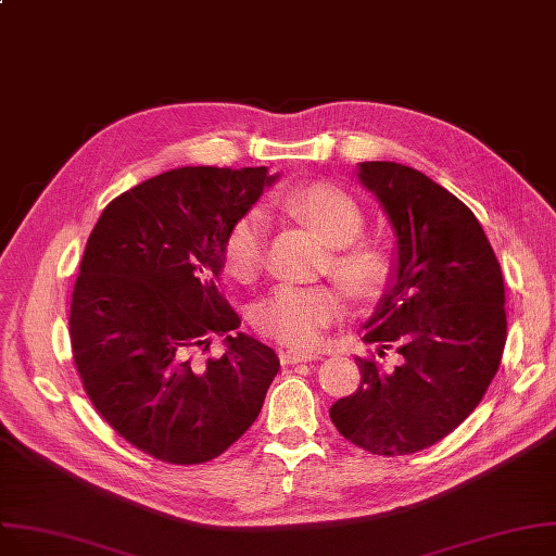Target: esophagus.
Here are the masks:
<instances>
[{"instance_id": "1", "label": "esophagus", "mask_w": 556, "mask_h": 556, "mask_svg": "<svg viewBox=\"0 0 556 556\" xmlns=\"http://www.w3.org/2000/svg\"><path fill=\"white\" fill-rule=\"evenodd\" d=\"M279 359L281 364H300V362H313V359H319V353H308V351H281L279 353Z\"/></svg>"}]
</instances>
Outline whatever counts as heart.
<instances>
[{
  "label": "heart",
  "mask_w": 556,
  "mask_h": 556,
  "mask_svg": "<svg viewBox=\"0 0 556 556\" xmlns=\"http://www.w3.org/2000/svg\"><path fill=\"white\" fill-rule=\"evenodd\" d=\"M286 207L300 216L332 248L330 275L353 300L374 302L389 290L395 262L393 254L378 245L359 241L366 218L353 197L336 185L315 182L286 197ZM264 210H248L228 230L224 254L237 279H254L266 258ZM344 313L342 292L336 286L281 283L256 306L254 324L262 336L288 346H313L324 330Z\"/></svg>",
  "instance_id": "1"
}]
</instances>
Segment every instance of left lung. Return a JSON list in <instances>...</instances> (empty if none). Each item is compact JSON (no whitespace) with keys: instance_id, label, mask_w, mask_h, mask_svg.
<instances>
[{"instance_id":"8db88e82","label":"left lung","mask_w":556,"mask_h":556,"mask_svg":"<svg viewBox=\"0 0 556 556\" xmlns=\"http://www.w3.org/2000/svg\"><path fill=\"white\" fill-rule=\"evenodd\" d=\"M395 232V275L364 342L395 349V368L355 357L359 387L330 406L353 445L406 456L450 435L483 400L507 340L498 258L473 212L422 172L357 165Z\"/></svg>"}]
</instances>
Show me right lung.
<instances>
[{
    "mask_svg": "<svg viewBox=\"0 0 556 556\" xmlns=\"http://www.w3.org/2000/svg\"><path fill=\"white\" fill-rule=\"evenodd\" d=\"M277 178L266 167L169 169L111 201L89 235L71 300L73 359L96 412L163 463L224 454L279 371L218 290L228 230ZM214 337L227 351L205 358Z\"/></svg>",
    "mask_w": 556,
    "mask_h": 556,
    "instance_id": "obj_1",
    "label": "right lung"
}]
</instances>
